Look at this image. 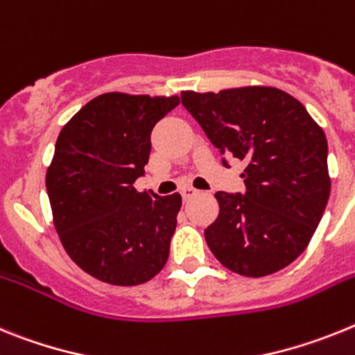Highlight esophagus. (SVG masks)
Here are the masks:
<instances>
[{
  "label": "esophagus",
  "instance_id": "34e87169",
  "mask_svg": "<svg viewBox=\"0 0 355 355\" xmlns=\"http://www.w3.org/2000/svg\"><path fill=\"white\" fill-rule=\"evenodd\" d=\"M180 193H182V198L184 200H189V198H193L195 195H198V191H196L195 187H184Z\"/></svg>",
  "mask_w": 355,
  "mask_h": 355
}]
</instances>
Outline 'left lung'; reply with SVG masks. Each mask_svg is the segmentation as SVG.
<instances>
[{"label": "left lung", "instance_id": "8db88e82", "mask_svg": "<svg viewBox=\"0 0 355 355\" xmlns=\"http://www.w3.org/2000/svg\"><path fill=\"white\" fill-rule=\"evenodd\" d=\"M180 98L223 155L246 162L245 195H214L220 214L203 232L214 257L254 279L289 266L309 245L331 195L322 126L277 87L182 91Z\"/></svg>", "mask_w": 355, "mask_h": 355}]
</instances>
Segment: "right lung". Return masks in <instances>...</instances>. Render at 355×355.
<instances>
[{"label":"right lung","instance_id":"add662e5","mask_svg":"<svg viewBox=\"0 0 355 355\" xmlns=\"http://www.w3.org/2000/svg\"><path fill=\"white\" fill-rule=\"evenodd\" d=\"M178 96L105 92L58 134L46 191L64 250L85 273L139 286L164 268L182 196H157L134 182L150 159V134Z\"/></svg>","mask_w":355,"mask_h":355}]
</instances>
